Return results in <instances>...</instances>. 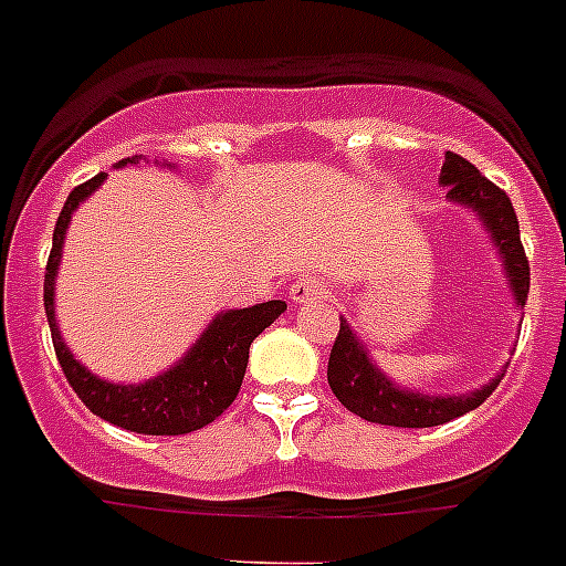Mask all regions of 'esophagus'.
<instances>
[{
    "mask_svg": "<svg viewBox=\"0 0 566 566\" xmlns=\"http://www.w3.org/2000/svg\"><path fill=\"white\" fill-rule=\"evenodd\" d=\"M289 294H292L294 303H326V300L332 297V292H328L326 283L317 277L297 280V283H292Z\"/></svg>",
    "mask_w": 566,
    "mask_h": 566,
    "instance_id": "obj_1",
    "label": "esophagus"
}]
</instances>
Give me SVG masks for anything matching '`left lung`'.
Masks as SVG:
<instances>
[{
  "label": "left lung",
  "mask_w": 566,
  "mask_h": 566,
  "mask_svg": "<svg viewBox=\"0 0 566 566\" xmlns=\"http://www.w3.org/2000/svg\"><path fill=\"white\" fill-rule=\"evenodd\" d=\"M439 184L448 187V198L453 203H462L482 218L484 229L502 254L513 297L524 308L530 292V263L522 247V234H518L516 209L507 195L457 153H444ZM499 382L502 377L490 379L476 391L459 394V397H428L419 391H405L368 359V352L343 317H339V332L332 345V357H328V385L334 397L357 417L368 422L394 424V428H433V424L451 422L479 408L496 391Z\"/></svg>",
  "instance_id": "8db88e82"
}]
</instances>
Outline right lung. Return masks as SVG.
<instances>
[{
    "instance_id": "right-lung-1",
    "label": "right lung",
    "mask_w": 566,
    "mask_h": 566,
    "mask_svg": "<svg viewBox=\"0 0 566 566\" xmlns=\"http://www.w3.org/2000/svg\"><path fill=\"white\" fill-rule=\"evenodd\" d=\"M135 158H124V164H135ZM107 172L84 181L70 192L53 229V249H50L48 269H44V314H48L53 348H56L59 365L70 388L78 394L84 405L96 417L118 424L124 431L147 433V437H178L192 433L203 424L214 422L234 402L247 374L249 345L263 328H269L280 314L286 312L283 300H269L252 308H232L221 312L209 323L207 332L198 343L181 357L172 368L158 374L155 379L138 385H118L109 379H98L78 363L64 345L56 326V306H53V283H56L59 260H62V243L67 234L70 218L84 198L96 192L104 184Z\"/></svg>"
}]
</instances>
